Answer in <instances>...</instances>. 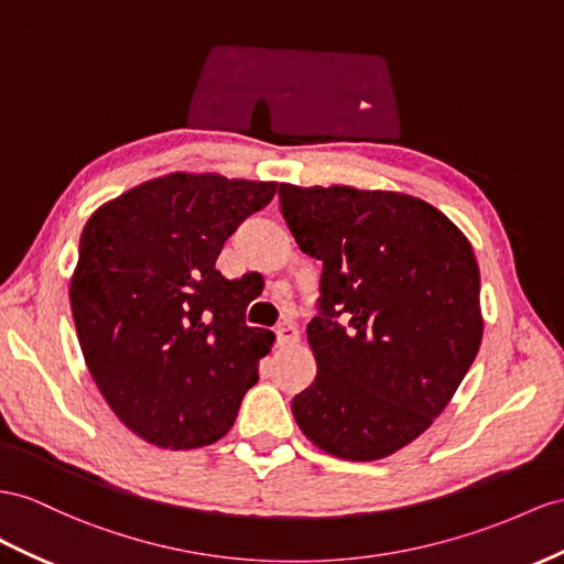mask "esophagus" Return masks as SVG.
<instances>
[{
	"label": "esophagus",
	"mask_w": 564,
	"mask_h": 564,
	"mask_svg": "<svg viewBox=\"0 0 564 564\" xmlns=\"http://www.w3.org/2000/svg\"><path fill=\"white\" fill-rule=\"evenodd\" d=\"M276 336H279V345H283V348H288V345H295L300 340L297 326L295 324H288V322L276 328Z\"/></svg>",
	"instance_id": "34e87169"
}]
</instances>
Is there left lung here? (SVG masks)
I'll use <instances>...</instances> for the list:
<instances>
[{"label":"left lung","mask_w":564,"mask_h":564,"mask_svg":"<svg viewBox=\"0 0 564 564\" xmlns=\"http://www.w3.org/2000/svg\"><path fill=\"white\" fill-rule=\"evenodd\" d=\"M279 195L300 250L324 264L307 326L316 377L293 398L295 422L334 457L393 455L447 408L479 352L471 242L408 193L281 183Z\"/></svg>","instance_id":"obj_1"}]
</instances>
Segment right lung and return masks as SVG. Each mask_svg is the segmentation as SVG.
<instances>
[{
  "label": "right lung",
  "instance_id": "obj_1",
  "mask_svg": "<svg viewBox=\"0 0 564 564\" xmlns=\"http://www.w3.org/2000/svg\"><path fill=\"white\" fill-rule=\"evenodd\" d=\"M273 181L176 171L95 209L68 297L85 365L126 429L193 451L234 426L276 336L245 324L248 295L216 271Z\"/></svg>",
  "mask_w": 564,
  "mask_h": 564
}]
</instances>
